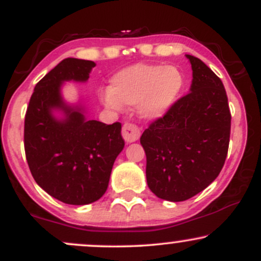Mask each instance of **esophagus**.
<instances>
[{
    "instance_id": "esophagus-1",
    "label": "esophagus",
    "mask_w": 261,
    "mask_h": 261,
    "mask_svg": "<svg viewBox=\"0 0 261 261\" xmlns=\"http://www.w3.org/2000/svg\"><path fill=\"white\" fill-rule=\"evenodd\" d=\"M140 128L136 126V125L134 124H125L124 126H122V137H124V140L126 141V142L131 143V142H135V141H137L140 139Z\"/></svg>"
}]
</instances>
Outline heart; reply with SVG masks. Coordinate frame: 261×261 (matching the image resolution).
Instances as JSON below:
<instances>
[{
  "instance_id": "obj_1",
  "label": "heart",
  "mask_w": 261,
  "mask_h": 261,
  "mask_svg": "<svg viewBox=\"0 0 261 261\" xmlns=\"http://www.w3.org/2000/svg\"><path fill=\"white\" fill-rule=\"evenodd\" d=\"M184 83V76L174 66L136 64L114 74L100 98L109 109L137 106L141 118L154 120L174 106Z\"/></svg>"
}]
</instances>
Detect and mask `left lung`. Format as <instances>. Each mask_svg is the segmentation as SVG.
<instances>
[{
    "label": "left lung",
    "mask_w": 261,
    "mask_h": 261,
    "mask_svg": "<svg viewBox=\"0 0 261 261\" xmlns=\"http://www.w3.org/2000/svg\"><path fill=\"white\" fill-rule=\"evenodd\" d=\"M193 70L190 92L143 131L146 178L152 193L185 201L220 174L230 135V112L222 81L200 59L187 55Z\"/></svg>",
    "instance_id": "left-lung-1"
}]
</instances>
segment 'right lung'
Listing matches in <instances>:
<instances>
[{"label":"right lung","mask_w":261,"mask_h":261,"mask_svg":"<svg viewBox=\"0 0 261 261\" xmlns=\"http://www.w3.org/2000/svg\"><path fill=\"white\" fill-rule=\"evenodd\" d=\"M94 66L89 60H62L37 83L25 113L24 149L33 178L68 205H87L104 195L125 146L120 122L88 120L81 104L68 106L62 98V83L86 82ZM54 110L64 118H56Z\"/></svg>","instance_id":"right-lung-1"}]
</instances>
